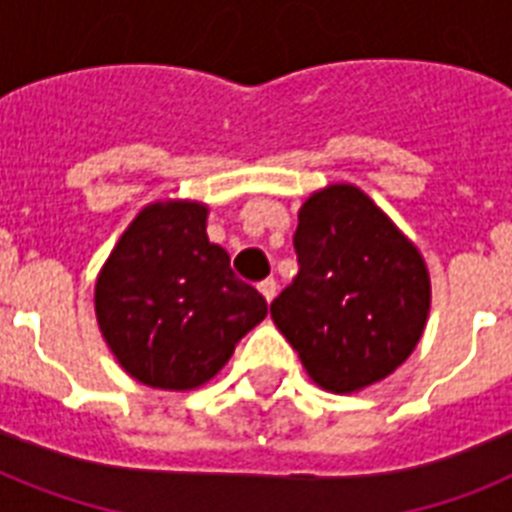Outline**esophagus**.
Listing matches in <instances>:
<instances>
[{
  "label": "esophagus",
  "mask_w": 512,
  "mask_h": 512,
  "mask_svg": "<svg viewBox=\"0 0 512 512\" xmlns=\"http://www.w3.org/2000/svg\"><path fill=\"white\" fill-rule=\"evenodd\" d=\"M257 289H260V295L271 303L273 297H276V279H263L260 284H257Z\"/></svg>",
  "instance_id": "obj_1"
}]
</instances>
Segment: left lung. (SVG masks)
<instances>
[{"label":"left lung","mask_w":512,"mask_h":512,"mask_svg":"<svg viewBox=\"0 0 512 512\" xmlns=\"http://www.w3.org/2000/svg\"><path fill=\"white\" fill-rule=\"evenodd\" d=\"M295 252L300 271L271 316L305 372L332 393L385 380L428 321L430 279L417 247L364 191L332 185L300 209Z\"/></svg>","instance_id":"1"}]
</instances>
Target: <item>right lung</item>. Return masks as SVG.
Masks as SVG:
<instances>
[{"label": "right lung", "instance_id": "1", "mask_svg": "<svg viewBox=\"0 0 512 512\" xmlns=\"http://www.w3.org/2000/svg\"><path fill=\"white\" fill-rule=\"evenodd\" d=\"M95 313L119 364L151 388L215 377L268 313L265 297L207 239V207L151 204L124 231L95 284Z\"/></svg>", "mask_w": 512, "mask_h": 512}]
</instances>
